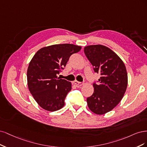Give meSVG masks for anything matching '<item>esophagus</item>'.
<instances>
[{
  "label": "esophagus",
  "mask_w": 147,
  "mask_h": 147,
  "mask_svg": "<svg viewBox=\"0 0 147 147\" xmlns=\"http://www.w3.org/2000/svg\"><path fill=\"white\" fill-rule=\"evenodd\" d=\"M73 85L76 87H81L82 86H83L84 84L82 82H78V81H77V80H75V81L73 82Z\"/></svg>",
  "instance_id": "1"
}]
</instances>
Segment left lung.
Masks as SVG:
<instances>
[{
    "label": "left lung",
    "instance_id": "1",
    "mask_svg": "<svg viewBox=\"0 0 147 147\" xmlns=\"http://www.w3.org/2000/svg\"><path fill=\"white\" fill-rule=\"evenodd\" d=\"M84 53L93 65L94 71L101 74L98 84L94 83V92L87 98L90 109L98 115L112 111L123 97L127 85V74L123 61L107 47L90 45Z\"/></svg>",
    "mask_w": 147,
    "mask_h": 147
}]
</instances>
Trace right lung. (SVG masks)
Wrapping results in <instances>:
<instances>
[{
	"instance_id": "1",
	"label": "right lung",
	"mask_w": 147,
	"mask_h": 147,
	"mask_svg": "<svg viewBox=\"0 0 147 147\" xmlns=\"http://www.w3.org/2000/svg\"><path fill=\"white\" fill-rule=\"evenodd\" d=\"M73 44H59L38 51L27 69V84L36 102L44 109L54 112L62 108L71 90V83L57 74L65 67L70 56L81 49Z\"/></svg>"
}]
</instances>
